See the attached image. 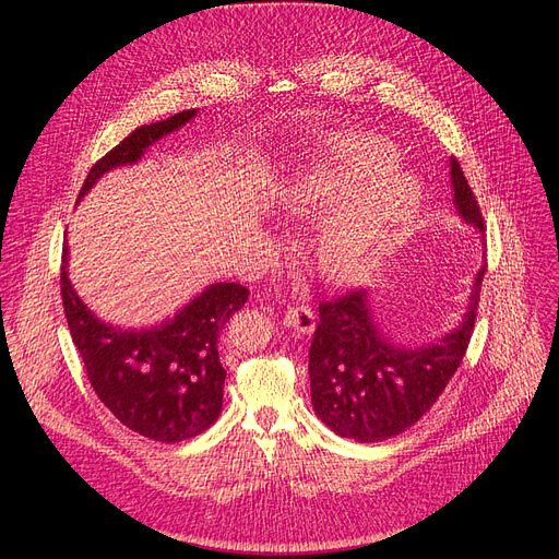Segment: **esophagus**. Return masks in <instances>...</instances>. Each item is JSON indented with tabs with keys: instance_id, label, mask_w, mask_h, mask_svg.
<instances>
[{
	"instance_id": "esophagus-1",
	"label": "esophagus",
	"mask_w": 559,
	"mask_h": 559,
	"mask_svg": "<svg viewBox=\"0 0 559 559\" xmlns=\"http://www.w3.org/2000/svg\"><path fill=\"white\" fill-rule=\"evenodd\" d=\"M285 326L297 331L301 335H308L314 331V312L308 306H289L285 310Z\"/></svg>"
}]
</instances>
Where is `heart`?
<instances>
[{"label": "heart", "mask_w": 559, "mask_h": 559, "mask_svg": "<svg viewBox=\"0 0 559 559\" xmlns=\"http://www.w3.org/2000/svg\"><path fill=\"white\" fill-rule=\"evenodd\" d=\"M394 146L376 133H333L321 160L285 199L292 215H336L319 242L321 270L356 283L383 260L394 233L413 217L419 188L396 174Z\"/></svg>", "instance_id": "heart-1"}]
</instances>
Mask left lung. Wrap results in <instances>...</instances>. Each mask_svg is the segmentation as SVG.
<instances>
[{"label": "left lung", "instance_id": "obj_1", "mask_svg": "<svg viewBox=\"0 0 559 559\" xmlns=\"http://www.w3.org/2000/svg\"><path fill=\"white\" fill-rule=\"evenodd\" d=\"M453 203L466 224L485 230L478 199L455 158H451ZM483 264L462 324L439 342L403 348L380 333L365 289L319 304V324L310 344V390L319 419L340 437L383 442L415 426L447 390L472 340Z\"/></svg>", "mask_w": 559, "mask_h": 559}]
</instances>
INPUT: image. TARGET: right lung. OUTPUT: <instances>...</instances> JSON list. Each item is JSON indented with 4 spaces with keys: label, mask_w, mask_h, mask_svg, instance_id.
Segmentation results:
<instances>
[{
    "label": "right lung",
    "mask_w": 559,
    "mask_h": 559,
    "mask_svg": "<svg viewBox=\"0 0 559 559\" xmlns=\"http://www.w3.org/2000/svg\"><path fill=\"white\" fill-rule=\"evenodd\" d=\"M194 115V108L183 110L131 131L87 171L79 199L104 171L140 160L146 146L181 129ZM61 295L85 376L120 424L165 444L183 442L211 428L222 413L226 380L217 340L233 312L249 299L245 285L215 283L158 329L120 331L106 326L76 297L68 278V247H63Z\"/></svg>",
    "instance_id": "1"
}]
</instances>
